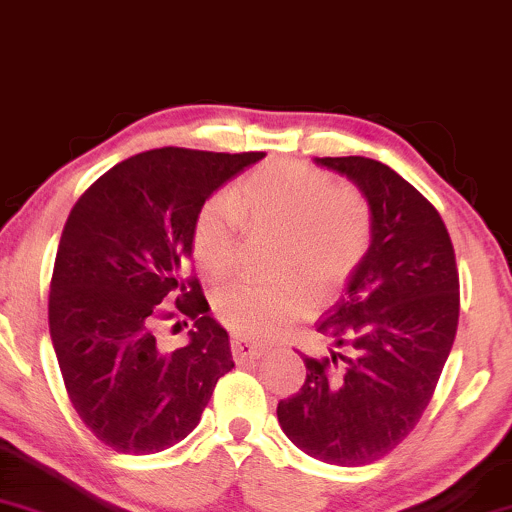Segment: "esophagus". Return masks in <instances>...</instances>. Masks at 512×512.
I'll use <instances>...</instances> for the list:
<instances>
[{
  "mask_svg": "<svg viewBox=\"0 0 512 512\" xmlns=\"http://www.w3.org/2000/svg\"><path fill=\"white\" fill-rule=\"evenodd\" d=\"M263 352H266V347L256 345V342L244 338V335H232V357H234V362H239V364L251 362V359L263 357Z\"/></svg>",
  "mask_w": 512,
  "mask_h": 512,
  "instance_id": "34e87169",
  "label": "esophagus"
}]
</instances>
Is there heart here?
<instances>
[{
	"label": "heart",
	"mask_w": 512,
	"mask_h": 512,
	"mask_svg": "<svg viewBox=\"0 0 512 512\" xmlns=\"http://www.w3.org/2000/svg\"><path fill=\"white\" fill-rule=\"evenodd\" d=\"M242 220L280 230V268L306 275L323 294L350 278L374 239V213L362 191L338 186L304 162L270 160L246 174L232 198H210L198 213L194 256L206 278L225 280L237 266ZM306 280L234 282L215 297V311L244 338L268 340L309 311Z\"/></svg>",
	"instance_id": "obj_1"
}]
</instances>
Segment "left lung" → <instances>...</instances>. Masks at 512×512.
Returning a JSON list of instances; mask_svg holds the SVG:
<instances>
[{"label": "left lung", "instance_id": "8db88e82", "mask_svg": "<svg viewBox=\"0 0 512 512\" xmlns=\"http://www.w3.org/2000/svg\"><path fill=\"white\" fill-rule=\"evenodd\" d=\"M345 174L374 213L369 254L318 330L326 359L304 354L306 381L278 402L287 438L328 465L381 460L410 436L453 347L460 280L438 210L383 162L316 158Z\"/></svg>", "mask_w": 512, "mask_h": 512}]
</instances>
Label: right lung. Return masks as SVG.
Wrapping results in <instances>:
<instances>
[{"mask_svg":"<svg viewBox=\"0 0 512 512\" xmlns=\"http://www.w3.org/2000/svg\"><path fill=\"white\" fill-rule=\"evenodd\" d=\"M266 153L158 148L107 170L76 201L50 285V335L71 405L117 453L172 448L201 422L232 371L227 330L191 275L203 203ZM174 301L195 321L165 353L157 323Z\"/></svg>","mask_w":512,"mask_h":512,"instance_id":"1","label":"right lung"}]
</instances>
